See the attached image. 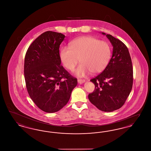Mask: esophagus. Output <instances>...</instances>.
<instances>
[{
  "label": "esophagus",
  "instance_id": "1",
  "mask_svg": "<svg viewBox=\"0 0 151 151\" xmlns=\"http://www.w3.org/2000/svg\"><path fill=\"white\" fill-rule=\"evenodd\" d=\"M78 83H80V84H83V83H84V82H86V80H82V79H78Z\"/></svg>",
  "mask_w": 151,
  "mask_h": 151
}]
</instances>
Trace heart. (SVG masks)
<instances>
[{"mask_svg": "<svg viewBox=\"0 0 151 151\" xmlns=\"http://www.w3.org/2000/svg\"><path fill=\"white\" fill-rule=\"evenodd\" d=\"M111 47L108 42L92 36H83L73 40L70 48L61 49L59 57L65 68L73 71L80 62L76 75L84 77L91 72L99 73L108 66L111 57Z\"/></svg>", "mask_w": 151, "mask_h": 151, "instance_id": "heart-1", "label": "heart"}]
</instances>
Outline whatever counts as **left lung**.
I'll return each instance as SVG.
<instances>
[{
	"label": "left lung",
	"instance_id": "obj_1",
	"mask_svg": "<svg viewBox=\"0 0 151 151\" xmlns=\"http://www.w3.org/2000/svg\"><path fill=\"white\" fill-rule=\"evenodd\" d=\"M106 36L113 46L112 57L102 73L91 80L95 89L88 99L99 110L111 112L121 108L129 97L133 84V68L127 46L113 36Z\"/></svg>",
	"mask_w": 151,
	"mask_h": 151
}]
</instances>
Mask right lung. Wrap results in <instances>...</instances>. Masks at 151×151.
Segmentation results:
<instances>
[{"mask_svg": "<svg viewBox=\"0 0 151 151\" xmlns=\"http://www.w3.org/2000/svg\"><path fill=\"white\" fill-rule=\"evenodd\" d=\"M65 38L60 33L45 32L31 43L25 57L27 91L37 106L46 113L63 108L78 84L60 65L59 47Z\"/></svg>", "mask_w": 151, "mask_h": 151, "instance_id": "right-lung-1", "label": "right lung"}]
</instances>
